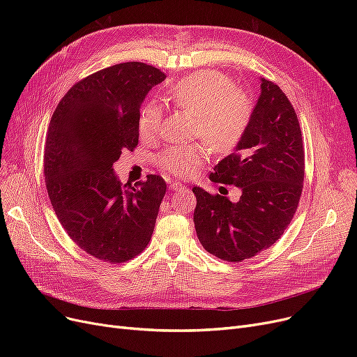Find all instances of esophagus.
I'll list each match as a JSON object with an SVG mask.
<instances>
[{
    "instance_id": "1",
    "label": "esophagus",
    "mask_w": 357,
    "mask_h": 357,
    "mask_svg": "<svg viewBox=\"0 0 357 357\" xmlns=\"http://www.w3.org/2000/svg\"><path fill=\"white\" fill-rule=\"evenodd\" d=\"M185 188V185L181 183V182H171L169 183V190L171 191H181Z\"/></svg>"
}]
</instances>
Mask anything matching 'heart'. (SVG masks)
I'll list each match as a JSON object with an SVG mask.
<instances>
[{"instance_id": "obj_1", "label": "heart", "mask_w": 357, "mask_h": 357, "mask_svg": "<svg viewBox=\"0 0 357 357\" xmlns=\"http://www.w3.org/2000/svg\"><path fill=\"white\" fill-rule=\"evenodd\" d=\"M167 100L176 108L195 116L194 135L207 140L220 153H230L245 137L252 123L255 104L245 89L217 70H199L183 78L169 91ZM163 111L158 102H149L140 111L139 131L146 140L160 135ZM207 158L201 143L167 150L159 158V166L169 175L190 178Z\"/></svg>"}]
</instances>
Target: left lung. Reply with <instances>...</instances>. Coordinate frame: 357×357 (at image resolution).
<instances>
[{
  "label": "left lung",
  "instance_id": "1",
  "mask_svg": "<svg viewBox=\"0 0 357 357\" xmlns=\"http://www.w3.org/2000/svg\"><path fill=\"white\" fill-rule=\"evenodd\" d=\"M252 123L234 152L210 179L236 185L237 202L194 186V222L202 248L227 261H243L280 238L303 194L305 158L296 112L276 84L261 78Z\"/></svg>",
  "mask_w": 357,
  "mask_h": 357
}]
</instances>
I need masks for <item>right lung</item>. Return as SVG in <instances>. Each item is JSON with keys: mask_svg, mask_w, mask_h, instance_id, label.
Returning a JSON list of instances; mask_svg holds the SVG:
<instances>
[{"mask_svg": "<svg viewBox=\"0 0 357 357\" xmlns=\"http://www.w3.org/2000/svg\"><path fill=\"white\" fill-rule=\"evenodd\" d=\"M165 78L142 62L101 69L65 93L49 124L43 162L52 207L78 248L107 264L140 255L155 230L165 179L123 185L112 165L136 149L142 102Z\"/></svg>", "mask_w": 357, "mask_h": 357, "instance_id": "1", "label": "right lung"}]
</instances>
